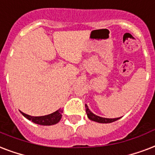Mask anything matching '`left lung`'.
<instances>
[{
  "label": "left lung",
  "instance_id": "1",
  "mask_svg": "<svg viewBox=\"0 0 155 155\" xmlns=\"http://www.w3.org/2000/svg\"><path fill=\"white\" fill-rule=\"evenodd\" d=\"M86 111L87 113V116L88 118L91 120L96 121V122H99V123H111V122H114V121L117 120L120 118H115V119H108V118H103V117H100V116H98L96 115H94V113H92L91 111V110L89 109L88 106L86 104Z\"/></svg>",
  "mask_w": 155,
  "mask_h": 155
}]
</instances>
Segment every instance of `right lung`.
I'll return each instance as SVG.
<instances>
[{
  "instance_id": "1",
  "label": "right lung",
  "mask_w": 155,
  "mask_h": 155,
  "mask_svg": "<svg viewBox=\"0 0 155 155\" xmlns=\"http://www.w3.org/2000/svg\"><path fill=\"white\" fill-rule=\"evenodd\" d=\"M62 112H63V109L60 108L53 113L44 116H31L23 113V112H21V113L26 119H28L35 124H38L40 125H52V124H56L61 120V117H62V115H61Z\"/></svg>"
}]
</instances>
